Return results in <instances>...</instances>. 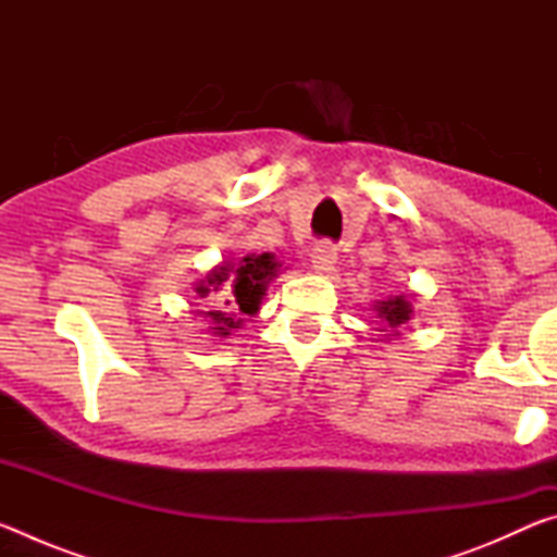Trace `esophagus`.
Segmentation results:
<instances>
[{
    "label": "esophagus",
    "mask_w": 557,
    "mask_h": 557,
    "mask_svg": "<svg viewBox=\"0 0 557 557\" xmlns=\"http://www.w3.org/2000/svg\"><path fill=\"white\" fill-rule=\"evenodd\" d=\"M338 252L332 243H319L312 252V265L319 272H332L336 265Z\"/></svg>",
    "instance_id": "esophagus-1"
}]
</instances>
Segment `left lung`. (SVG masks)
Wrapping results in <instances>:
<instances>
[{
	"label": "left lung",
	"instance_id": "8db88e82",
	"mask_svg": "<svg viewBox=\"0 0 557 557\" xmlns=\"http://www.w3.org/2000/svg\"><path fill=\"white\" fill-rule=\"evenodd\" d=\"M375 312H379L385 324L395 329L408 322L412 314V305L405 297H393L388 301H379V305H375Z\"/></svg>",
	"mask_w": 557,
	"mask_h": 557
}]
</instances>
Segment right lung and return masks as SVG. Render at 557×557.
I'll return each instance as SVG.
<instances>
[{
  "instance_id": "1",
  "label": "right lung",
  "mask_w": 557,
  "mask_h": 557,
  "mask_svg": "<svg viewBox=\"0 0 557 557\" xmlns=\"http://www.w3.org/2000/svg\"><path fill=\"white\" fill-rule=\"evenodd\" d=\"M277 268L280 262L270 252L248 256L240 262H223L219 270H213L196 287L199 297H211L209 292H221L219 299H215V309H211V312H199L211 317V329L215 336H228L233 329L240 326V317H252L258 312L268 282L277 277Z\"/></svg>"
}]
</instances>
